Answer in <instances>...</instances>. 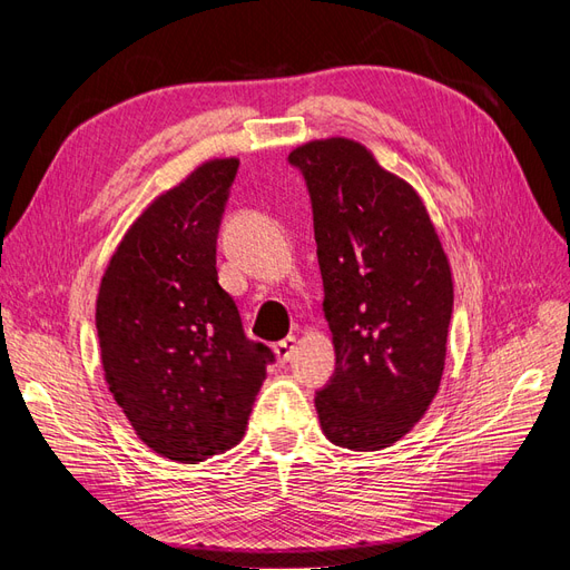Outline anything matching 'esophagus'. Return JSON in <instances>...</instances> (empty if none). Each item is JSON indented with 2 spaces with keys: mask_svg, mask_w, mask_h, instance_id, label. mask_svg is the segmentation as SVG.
Here are the masks:
<instances>
[{
  "mask_svg": "<svg viewBox=\"0 0 570 570\" xmlns=\"http://www.w3.org/2000/svg\"><path fill=\"white\" fill-rule=\"evenodd\" d=\"M295 350H297V337L295 335H287L285 340L273 344V352H275V356H278L281 364H287L292 354H295Z\"/></svg>",
  "mask_w": 570,
  "mask_h": 570,
  "instance_id": "1",
  "label": "esophagus"
}]
</instances>
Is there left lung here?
<instances>
[{
    "label": "left lung",
    "instance_id": "left-lung-1",
    "mask_svg": "<svg viewBox=\"0 0 570 570\" xmlns=\"http://www.w3.org/2000/svg\"><path fill=\"white\" fill-rule=\"evenodd\" d=\"M314 209L335 375L316 394L323 435L377 452L416 425L440 390L454 285L425 204L350 137L289 151Z\"/></svg>",
    "mask_w": 570,
    "mask_h": 570
}]
</instances>
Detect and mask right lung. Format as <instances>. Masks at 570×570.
<instances>
[{"label":"right lung","instance_id":"obj_1","mask_svg":"<svg viewBox=\"0 0 570 570\" xmlns=\"http://www.w3.org/2000/svg\"><path fill=\"white\" fill-rule=\"evenodd\" d=\"M239 161L209 159L135 218L101 275V368L151 452L199 463L243 440L273 352L218 285L216 237Z\"/></svg>","mask_w":570,"mask_h":570}]
</instances>
